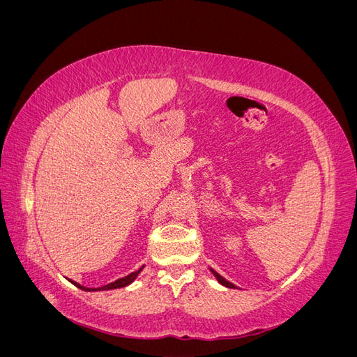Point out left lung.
<instances>
[{
  "mask_svg": "<svg viewBox=\"0 0 357 357\" xmlns=\"http://www.w3.org/2000/svg\"><path fill=\"white\" fill-rule=\"evenodd\" d=\"M210 271L213 273V275L215 277V278H218V282L220 283V284H223V286H226V287H231V289H235V286L231 283V282H228V280H226V278H223L220 274H218V273H215L214 271V269H211L210 268Z\"/></svg>",
  "mask_w": 357,
  "mask_h": 357,
  "instance_id": "1",
  "label": "left lung"
}]
</instances>
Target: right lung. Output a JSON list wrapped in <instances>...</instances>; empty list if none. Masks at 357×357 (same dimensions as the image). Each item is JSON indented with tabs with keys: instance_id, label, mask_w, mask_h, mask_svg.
I'll return each mask as SVG.
<instances>
[{
	"instance_id": "right-lung-1",
	"label": "right lung",
	"mask_w": 357,
	"mask_h": 357,
	"mask_svg": "<svg viewBox=\"0 0 357 357\" xmlns=\"http://www.w3.org/2000/svg\"><path fill=\"white\" fill-rule=\"evenodd\" d=\"M144 266H142L138 269V271H134V273H131L129 275H126V277H122V278H119V280H116V282H113V283H110V284H105V286H102V287H84V286H82V284H79V283H75V282H73V284L74 286H77L79 289H82V290H86V291H96V290H110V289H119V287H125V286H128V284H131L134 280L137 278V275L142 273V269H143Z\"/></svg>"
}]
</instances>
